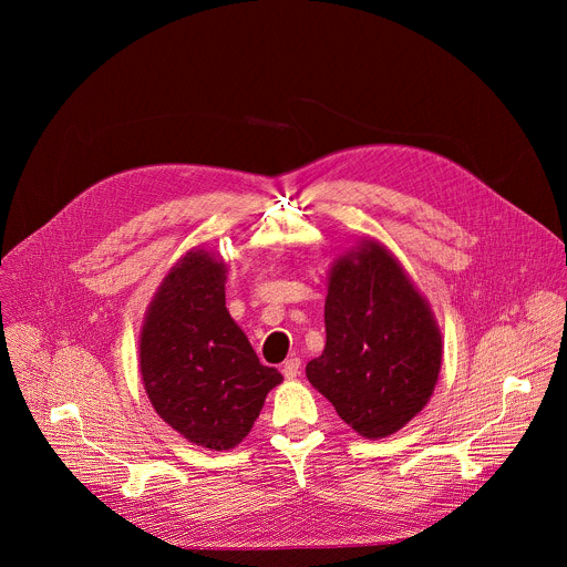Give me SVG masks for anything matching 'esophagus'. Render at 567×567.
I'll use <instances>...</instances> for the list:
<instances>
[{
  "instance_id": "34e87169",
  "label": "esophagus",
  "mask_w": 567,
  "mask_h": 567,
  "mask_svg": "<svg viewBox=\"0 0 567 567\" xmlns=\"http://www.w3.org/2000/svg\"><path fill=\"white\" fill-rule=\"evenodd\" d=\"M282 374H285V379H296L300 374V359L298 357L287 359L282 365Z\"/></svg>"
}]
</instances>
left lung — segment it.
<instances>
[{
	"mask_svg": "<svg viewBox=\"0 0 567 567\" xmlns=\"http://www.w3.org/2000/svg\"><path fill=\"white\" fill-rule=\"evenodd\" d=\"M326 334V350L305 372L359 435L388 437L426 406L442 368V334L426 298L377 239L365 237L334 260Z\"/></svg>",
	"mask_w": 567,
	"mask_h": 567,
	"instance_id": "1",
	"label": "left lung"
}]
</instances>
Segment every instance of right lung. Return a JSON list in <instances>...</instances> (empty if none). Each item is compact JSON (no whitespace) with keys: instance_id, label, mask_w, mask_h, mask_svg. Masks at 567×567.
<instances>
[{"instance_id":"1","label":"right lung","mask_w":567,"mask_h":567,"mask_svg":"<svg viewBox=\"0 0 567 567\" xmlns=\"http://www.w3.org/2000/svg\"><path fill=\"white\" fill-rule=\"evenodd\" d=\"M226 271L219 256L188 251L158 285L138 341L143 388L156 415L210 451L245 440L269 390L282 381L230 318Z\"/></svg>"}]
</instances>
